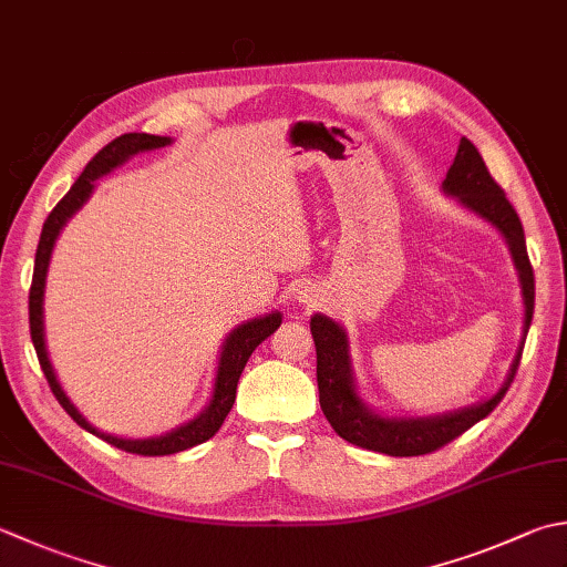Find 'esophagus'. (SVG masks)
I'll list each match as a JSON object with an SVG mask.
<instances>
[{"label":"esophagus","instance_id":"1","mask_svg":"<svg viewBox=\"0 0 567 567\" xmlns=\"http://www.w3.org/2000/svg\"><path fill=\"white\" fill-rule=\"evenodd\" d=\"M297 299H299V302H302V305H307V307L317 305V295H315L312 290H307V287H305L302 292H297Z\"/></svg>","mask_w":567,"mask_h":567}]
</instances>
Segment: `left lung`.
<instances>
[{"mask_svg":"<svg viewBox=\"0 0 567 567\" xmlns=\"http://www.w3.org/2000/svg\"><path fill=\"white\" fill-rule=\"evenodd\" d=\"M442 188H445L447 194L457 196L464 206L472 208L474 214H480L504 233L520 277V290H524L526 337L530 319H534L536 282L526 250L524 226H520V218L512 202L506 198L504 188L494 182V176L486 169V164L482 159V154L476 152V147L467 137H462L457 157H454ZM309 327H312L317 347L319 405L324 410L329 425L334 427L339 437L351 442V445L391 454V457H420V454L435 452L440 447H445L447 442L457 440L462 432H467L474 423H480L482 417L489 415L492 410L502 403L508 388H512L520 363V353H524V343H520L516 359L512 363V371L506 375V383L498 388V393H494L489 401L440 417L388 420L381 415H373L371 410L359 401L357 388H353L351 379L349 343L343 329L337 321L321 315H315L312 321H309Z\"/></svg>","mask_w":567,"mask_h":567,"instance_id":"1","label":"left lung"}]
</instances>
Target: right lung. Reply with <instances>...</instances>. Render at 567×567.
Listing matches in <instances>:
<instances>
[{"mask_svg":"<svg viewBox=\"0 0 567 567\" xmlns=\"http://www.w3.org/2000/svg\"><path fill=\"white\" fill-rule=\"evenodd\" d=\"M169 137H159V135H144V132H127V135L115 137L110 144H105L95 157L87 162L83 174L78 176L75 184L71 186V192L65 194L55 208L49 214L47 224H43L41 238H39V248H37V260H33V277H31V290H29V329H31V341L33 349H37V357L41 363V371L47 375V381L51 385V391L55 395V401L61 403V408L69 413L78 425L83 430L93 432L100 440H105L107 445H113L117 450H125L132 454H144V457H164V454H174V452H184L188 447L202 445V442L210 440L224 425L226 415L230 413L233 403H236V388L238 379L246 363L250 359V353L255 351L258 343L268 339L272 331L282 324L280 312L252 319L248 324H240L233 334L228 337L224 351H220V361H218V373H216V388H214V398H210L208 408L202 415L192 423H186L182 427H176L174 432L164 437H152V440H122L105 435V432L95 430L87 420L78 413L73 403L65 398L61 391L59 381H55L49 353H47V343H43V282H47V270H49V260H51V250L53 243L59 238V233L63 228L65 220H69L78 208L83 206V202L93 192V182L97 176L107 174L110 169H115L117 164L125 162L127 157L137 152H147V150H159L164 144H169Z\"/></svg>","mask_w":567,"mask_h":567,"instance_id":"obj_1","label":"right lung"}]
</instances>
